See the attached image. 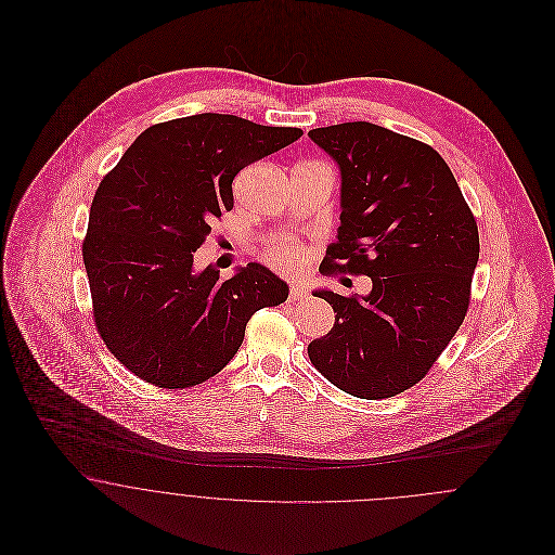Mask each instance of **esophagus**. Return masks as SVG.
Returning a JSON list of instances; mask_svg holds the SVG:
<instances>
[{
  "instance_id": "1",
  "label": "esophagus",
  "mask_w": 555,
  "mask_h": 555,
  "mask_svg": "<svg viewBox=\"0 0 555 555\" xmlns=\"http://www.w3.org/2000/svg\"><path fill=\"white\" fill-rule=\"evenodd\" d=\"M304 299H308V291L301 285H291L289 301H304Z\"/></svg>"
}]
</instances>
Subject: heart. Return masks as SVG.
Returning <instances> with one entry per match:
<instances>
[{
    "label": "heart",
    "instance_id": "obj_1",
    "mask_svg": "<svg viewBox=\"0 0 555 555\" xmlns=\"http://www.w3.org/2000/svg\"><path fill=\"white\" fill-rule=\"evenodd\" d=\"M268 258H270L272 264L287 268V270H295V268L304 264V251L295 245H287V243H281V245L272 247Z\"/></svg>",
    "mask_w": 555,
    "mask_h": 555
}]
</instances>
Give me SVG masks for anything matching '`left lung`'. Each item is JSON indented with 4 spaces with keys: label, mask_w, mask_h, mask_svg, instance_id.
<instances>
[{
    "label": "left lung",
    "mask_w": 555,
    "mask_h": 555,
    "mask_svg": "<svg viewBox=\"0 0 555 555\" xmlns=\"http://www.w3.org/2000/svg\"><path fill=\"white\" fill-rule=\"evenodd\" d=\"M341 175V224L322 264L366 274L372 291H314L335 326L308 356L335 387L383 399L416 385L466 317L478 229L446 159L372 122L308 132Z\"/></svg>",
    "instance_id": "obj_1"
}]
</instances>
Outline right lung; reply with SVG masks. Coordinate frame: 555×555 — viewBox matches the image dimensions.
I'll use <instances>...</instances> for the list:
<instances>
[{"instance_id": "1", "label": "right lung", "mask_w": 555, "mask_h": 555, "mask_svg": "<svg viewBox=\"0 0 555 555\" xmlns=\"http://www.w3.org/2000/svg\"><path fill=\"white\" fill-rule=\"evenodd\" d=\"M301 134L233 114L177 118L141 132L100 183L82 260L98 331L132 374L166 389L204 383L235 358L249 318L289 297L258 262L220 281L193 256L233 210L238 170Z\"/></svg>"}]
</instances>
